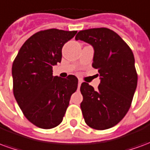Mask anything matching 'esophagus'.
Masks as SVG:
<instances>
[{
  "instance_id": "1",
  "label": "esophagus",
  "mask_w": 150,
  "mask_h": 150,
  "mask_svg": "<svg viewBox=\"0 0 150 150\" xmlns=\"http://www.w3.org/2000/svg\"><path fill=\"white\" fill-rule=\"evenodd\" d=\"M81 83H82V81H81V80H79V83H78V88H80V86H81Z\"/></svg>"
}]
</instances>
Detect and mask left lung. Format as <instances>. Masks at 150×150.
Instances as JSON below:
<instances>
[{
    "instance_id": "1",
    "label": "left lung",
    "mask_w": 150,
    "mask_h": 150,
    "mask_svg": "<svg viewBox=\"0 0 150 150\" xmlns=\"http://www.w3.org/2000/svg\"><path fill=\"white\" fill-rule=\"evenodd\" d=\"M75 40L93 46L92 67L98 69L100 77L97 90L85 82L80 87L85 122L97 130L110 129L125 117L135 93L137 74L133 53L116 32L108 28L79 31Z\"/></svg>"
}]
</instances>
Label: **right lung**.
Returning <instances> with one entry per match:
<instances>
[{"label": "right lung", "mask_w": 150, "mask_h": 150, "mask_svg": "<svg viewBox=\"0 0 150 150\" xmlns=\"http://www.w3.org/2000/svg\"><path fill=\"white\" fill-rule=\"evenodd\" d=\"M77 31L57 29L42 30L22 45L15 58L12 75L13 95L27 120L49 129L62 121L78 79L53 75V66L61 62L62 48Z\"/></svg>", "instance_id": "right-lung-1"}]
</instances>
